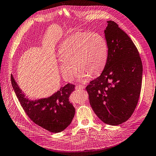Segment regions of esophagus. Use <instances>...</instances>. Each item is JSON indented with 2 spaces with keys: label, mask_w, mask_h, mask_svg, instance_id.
Returning <instances> with one entry per match:
<instances>
[{
  "label": "esophagus",
  "mask_w": 156,
  "mask_h": 156,
  "mask_svg": "<svg viewBox=\"0 0 156 156\" xmlns=\"http://www.w3.org/2000/svg\"><path fill=\"white\" fill-rule=\"evenodd\" d=\"M85 85H77L76 87V89H83V88H85Z\"/></svg>",
  "instance_id": "obj_1"
}]
</instances>
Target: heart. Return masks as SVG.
<instances>
[{
    "instance_id": "1",
    "label": "heart",
    "mask_w": 156,
    "mask_h": 156,
    "mask_svg": "<svg viewBox=\"0 0 156 156\" xmlns=\"http://www.w3.org/2000/svg\"><path fill=\"white\" fill-rule=\"evenodd\" d=\"M108 53V44L102 36L95 33L77 32L60 46L59 70L66 81L74 78L76 69L80 71V80L88 75L95 76L104 68Z\"/></svg>"
}]
</instances>
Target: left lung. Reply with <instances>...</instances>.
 <instances>
[{"instance_id":"obj_1","label":"left lung","mask_w":156,"mask_h":156,"mask_svg":"<svg viewBox=\"0 0 156 156\" xmlns=\"http://www.w3.org/2000/svg\"><path fill=\"white\" fill-rule=\"evenodd\" d=\"M105 30L108 53L100 76L86 87L90 104L97 117L110 126H118L132 115L139 101L142 63L130 37L112 20Z\"/></svg>"}]
</instances>
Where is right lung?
<instances>
[{
	"label": "right lung",
	"instance_id": "add662e5",
	"mask_svg": "<svg viewBox=\"0 0 156 156\" xmlns=\"http://www.w3.org/2000/svg\"><path fill=\"white\" fill-rule=\"evenodd\" d=\"M10 78L20 105L34 123L53 133L62 132L68 127L75 113V108L68 99L75 90V85L68 83L47 98L30 101L25 98L12 75Z\"/></svg>",
	"mask_w": 156,
	"mask_h": 156
}]
</instances>
